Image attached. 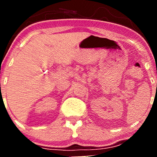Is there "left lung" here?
Returning a JSON list of instances; mask_svg holds the SVG:
<instances>
[{"instance_id":"obj_1","label":"left lung","mask_w":157,"mask_h":157,"mask_svg":"<svg viewBox=\"0 0 157 157\" xmlns=\"http://www.w3.org/2000/svg\"><path fill=\"white\" fill-rule=\"evenodd\" d=\"M156 86H157V84H156Z\"/></svg>"}]
</instances>
